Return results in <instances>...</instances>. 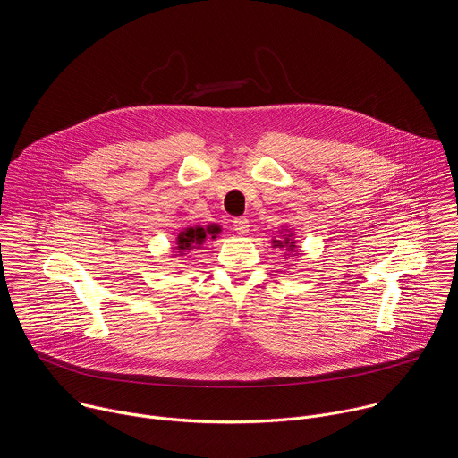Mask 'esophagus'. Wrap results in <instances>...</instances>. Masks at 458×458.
Wrapping results in <instances>:
<instances>
[{"instance_id":"esophagus-1","label":"esophagus","mask_w":458,"mask_h":458,"mask_svg":"<svg viewBox=\"0 0 458 458\" xmlns=\"http://www.w3.org/2000/svg\"><path fill=\"white\" fill-rule=\"evenodd\" d=\"M233 230L239 233V235H246L248 230H250V221L246 217H235L233 219Z\"/></svg>"}]
</instances>
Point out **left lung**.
<instances>
[{
  "instance_id": "left-lung-1",
  "label": "left lung",
  "mask_w": 458,
  "mask_h": 458,
  "mask_svg": "<svg viewBox=\"0 0 458 458\" xmlns=\"http://www.w3.org/2000/svg\"><path fill=\"white\" fill-rule=\"evenodd\" d=\"M278 233H280V239L271 241L273 248H284L287 251L285 255L291 253V257L296 255V244H294V239H293V232H289L287 228H282Z\"/></svg>"
}]
</instances>
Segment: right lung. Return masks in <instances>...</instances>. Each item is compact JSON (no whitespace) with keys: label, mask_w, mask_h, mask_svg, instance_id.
I'll use <instances>...</instances> for the list:
<instances>
[{"label":"right lung","mask_w":458,"mask_h":458,"mask_svg":"<svg viewBox=\"0 0 458 458\" xmlns=\"http://www.w3.org/2000/svg\"><path fill=\"white\" fill-rule=\"evenodd\" d=\"M221 233V226L217 225H208V226H187L183 228L178 237H176V246H174V255H180V257H185L189 251L192 250H199L205 241L208 239H216L217 235Z\"/></svg>","instance_id":"1"}]
</instances>
